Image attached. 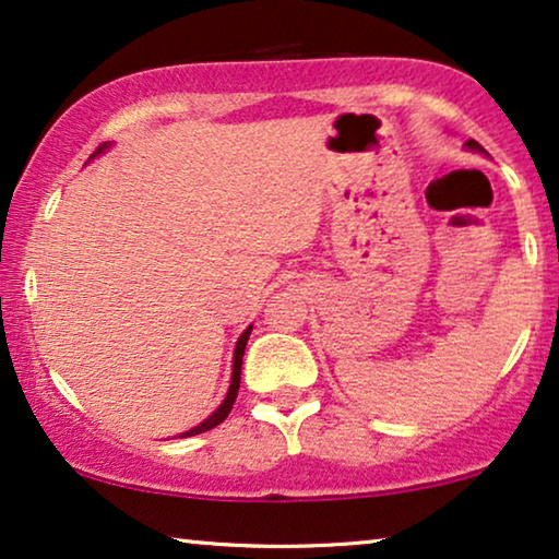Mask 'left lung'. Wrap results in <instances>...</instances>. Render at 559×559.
I'll use <instances>...</instances> for the list:
<instances>
[{"instance_id": "8db88e82", "label": "left lung", "mask_w": 559, "mask_h": 559, "mask_svg": "<svg viewBox=\"0 0 559 559\" xmlns=\"http://www.w3.org/2000/svg\"><path fill=\"white\" fill-rule=\"evenodd\" d=\"M465 150H471V152H484V155H486V150L480 147V144H478L476 140H468V142H465Z\"/></svg>"}]
</instances>
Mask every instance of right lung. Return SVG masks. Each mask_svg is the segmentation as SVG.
<instances>
[{"label":"right lung","mask_w":559,"mask_h":559,"mask_svg":"<svg viewBox=\"0 0 559 559\" xmlns=\"http://www.w3.org/2000/svg\"><path fill=\"white\" fill-rule=\"evenodd\" d=\"M109 147H111V142L102 144V147H98L91 157L102 155V152H106ZM251 328H254V325H249L247 331H243V333L239 335V341H236V348H234V366H231V384H228V392H226V396H224V402H221L218 407H216V412L205 417L201 425H195V427H190V430L180 432V438H193V435L209 432V430H213V427L221 425V423H224V419L228 417V412H231L234 402H236V394H239V384H241V361H243V350H247V341H249Z\"/></svg>","instance_id":"right-lung-1"}]
</instances>
